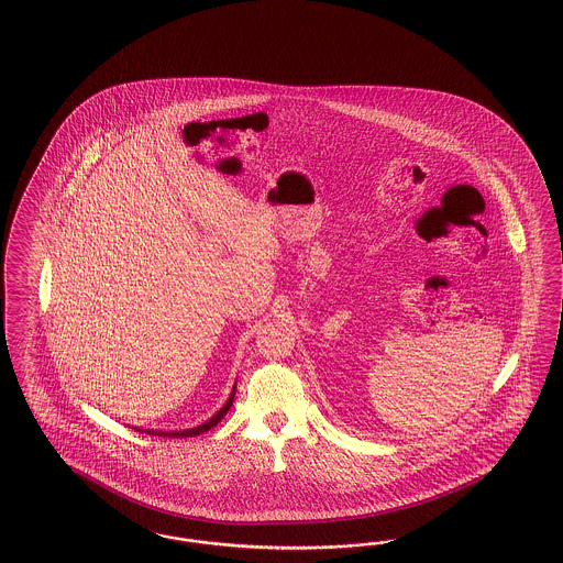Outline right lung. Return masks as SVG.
Returning <instances> with one entry per match:
<instances>
[{
    "mask_svg": "<svg viewBox=\"0 0 563 563\" xmlns=\"http://www.w3.org/2000/svg\"><path fill=\"white\" fill-rule=\"evenodd\" d=\"M233 397H235V385H233V391H231V396H229L228 401H225V406L221 408V410L214 413L213 418H209L205 424L195 426V428H188V430H169V432H164V430H143V428H135L139 432H147V434H153V437H167V439H188V437H198V434H202V432H207V430H211L213 426L219 424L221 422V418L228 413L229 408L233 406Z\"/></svg>",
    "mask_w": 563,
    "mask_h": 563,
    "instance_id": "right-lung-1",
    "label": "right lung"
}]
</instances>
